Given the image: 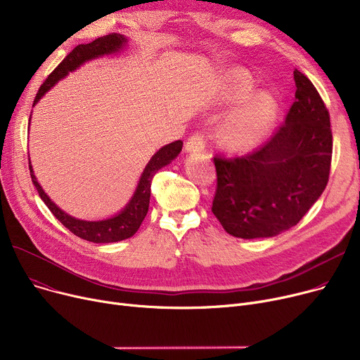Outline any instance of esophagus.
Wrapping results in <instances>:
<instances>
[{"instance_id": "1", "label": "esophagus", "mask_w": 360, "mask_h": 360, "mask_svg": "<svg viewBox=\"0 0 360 360\" xmlns=\"http://www.w3.org/2000/svg\"><path fill=\"white\" fill-rule=\"evenodd\" d=\"M205 143H207V139L202 132H195V134H193L186 140L185 148L186 151H191V153H197V151H202L205 148Z\"/></svg>"}]
</instances>
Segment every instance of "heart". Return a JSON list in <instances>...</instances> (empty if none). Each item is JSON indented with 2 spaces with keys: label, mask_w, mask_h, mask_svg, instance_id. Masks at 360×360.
Instances as JSON below:
<instances>
[{
  "label": "heart",
  "mask_w": 360,
  "mask_h": 360,
  "mask_svg": "<svg viewBox=\"0 0 360 360\" xmlns=\"http://www.w3.org/2000/svg\"><path fill=\"white\" fill-rule=\"evenodd\" d=\"M233 80L236 98H243L252 87L251 79L242 71L235 74ZM276 112L277 105L270 94H257L224 121L220 129L221 141L233 150L251 148L271 127Z\"/></svg>",
  "instance_id": "1"
}]
</instances>
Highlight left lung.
Listing matches in <instances>:
<instances>
[{
	"label": "left lung",
	"mask_w": 360,
	"mask_h": 360,
	"mask_svg": "<svg viewBox=\"0 0 360 360\" xmlns=\"http://www.w3.org/2000/svg\"><path fill=\"white\" fill-rule=\"evenodd\" d=\"M295 102L271 137L245 156H214L212 212L235 238H270L290 229L326 190L333 132L330 113L304 72L293 71Z\"/></svg>",
	"instance_id": "obj_1"
}]
</instances>
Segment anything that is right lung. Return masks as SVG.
Returning a JSON list of instances; mask_svg holds the SVG:
<instances>
[{"instance_id": "obj_1", "label": "right lung", "mask_w": 360, "mask_h": 360, "mask_svg": "<svg viewBox=\"0 0 360 360\" xmlns=\"http://www.w3.org/2000/svg\"><path fill=\"white\" fill-rule=\"evenodd\" d=\"M125 42H127V39L122 34L109 33L106 36L98 37V39L91 41L90 44H83V45L75 46L58 64V67H56L48 75V79L44 82V84L39 87V90H37L33 105L39 101L56 82L64 79L70 71H74L83 63L91 60V58H96V56L120 51L125 45ZM181 150H182L181 140L162 147L147 163L144 172L140 178L137 190L134 193V197L131 198V201L128 202L125 209L118 216L112 217V219H106V220H101V221L79 220V219H74V217L68 216L67 213H64L61 209H58V207H56L49 200V197L45 194L39 182L36 181L30 162H29V169H30L32 182L34 184L41 198L48 205L51 213L56 219H58L71 233H74L75 236H79L82 239L94 242V243H109V242H118V240L131 238L139 231L140 224L143 223V220L148 212L151 179H153L155 174L159 169H162L163 166L172 162L179 155Z\"/></svg>"}]
</instances>
